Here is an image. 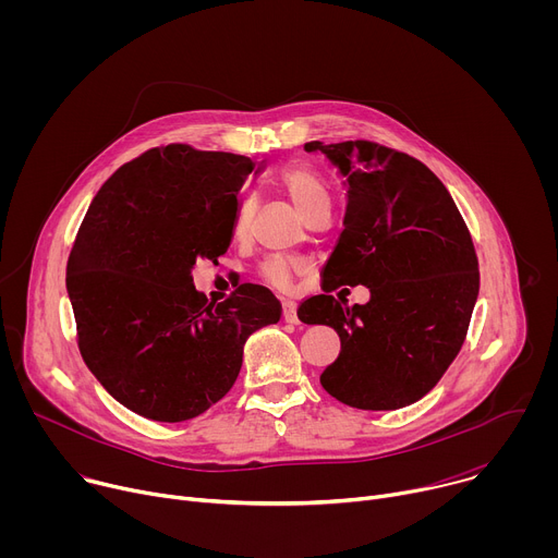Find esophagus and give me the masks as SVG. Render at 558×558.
I'll list each match as a JSON object with an SVG mask.
<instances>
[{
  "instance_id": "34e87169",
  "label": "esophagus",
  "mask_w": 558,
  "mask_h": 558,
  "mask_svg": "<svg viewBox=\"0 0 558 558\" xmlns=\"http://www.w3.org/2000/svg\"><path fill=\"white\" fill-rule=\"evenodd\" d=\"M282 320H284V323H289V325H300V320H298V311H295V304L287 302V304L282 306Z\"/></svg>"
}]
</instances>
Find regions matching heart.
Returning a JSON list of instances; mask_svg holds the SVG:
<instances>
[{"mask_svg":"<svg viewBox=\"0 0 558 558\" xmlns=\"http://www.w3.org/2000/svg\"><path fill=\"white\" fill-rule=\"evenodd\" d=\"M280 185L284 187V192L291 196V201L295 203V207L300 209V214L306 218L308 214H313L315 209L320 207H329V190L325 185V181L320 179L315 170L306 168V166H289L280 172ZM254 205L250 198H243L241 205L235 209V220H233V231L235 233H245L250 227V218H252ZM300 271V265L289 260V258H269L260 274L263 278L278 287V289H289L293 276Z\"/></svg>","mask_w":558,"mask_h":558,"instance_id":"obj_1","label":"heart"}]
</instances>
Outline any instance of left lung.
<instances>
[{
    "label": "left lung",
    "instance_id": "8db88e82",
    "mask_svg": "<svg viewBox=\"0 0 558 558\" xmlns=\"http://www.w3.org/2000/svg\"><path fill=\"white\" fill-rule=\"evenodd\" d=\"M342 177L347 214L325 267V291L300 310L338 331L342 351L320 381L362 411L415 404L457 357L480 293L470 231L444 183L417 158L371 141L304 143ZM364 283L366 305L328 291ZM299 317V311H298Z\"/></svg>",
    "mask_w": 558,
    "mask_h": 558
}]
</instances>
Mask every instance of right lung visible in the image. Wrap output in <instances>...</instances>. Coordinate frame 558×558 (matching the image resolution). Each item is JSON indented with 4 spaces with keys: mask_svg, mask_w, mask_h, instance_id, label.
<instances>
[{
    "mask_svg": "<svg viewBox=\"0 0 558 558\" xmlns=\"http://www.w3.org/2000/svg\"><path fill=\"white\" fill-rule=\"evenodd\" d=\"M265 168L177 143L119 168L90 203L65 289L84 362L132 413L198 417L233 386L247 338L280 320V302L260 284L214 306L192 278L196 260L227 252L238 192Z\"/></svg>",
    "mask_w": 558,
    "mask_h": 558,
    "instance_id": "obj_1",
    "label": "right lung"
}]
</instances>
